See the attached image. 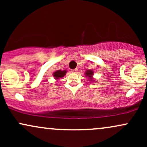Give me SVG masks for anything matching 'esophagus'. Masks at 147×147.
I'll list each match as a JSON object with an SVG mask.
<instances>
[{"mask_svg":"<svg viewBox=\"0 0 147 147\" xmlns=\"http://www.w3.org/2000/svg\"><path fill=\"white\" fill-rule=\"evenodd\" d=\"M77 71H78V69L77 68L72 69V70H71V72H72V73H76V72H77Z\"/></svg>","mask_w":147,"mask_h":147,"instance_id":"obj_1","label":"esophagus"}]
</instances>
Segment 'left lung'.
Returning a JSON list of instances; mask_svg holds the SVG:
<instances>
[{"label":"left lung","instance_id":"8db88e82","mask_svg":"<svg viewBox=\"0 0 147 147\" xmlns=\"http://www.w3.org/2000/svg\"><path fill=\"white\" fill-rule=\"evenodd\" d=\"M85 75L88 76V77H89V78H92V76L93 75V71H92V70H86V72H85Z\"/></svg>","mask_w":147,"mask_h":147}]
</instances>
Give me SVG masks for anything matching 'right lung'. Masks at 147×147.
<instances>
[{
  "label": "right lung",
  "mask_w": 147,
  "mask_h": 147,
  "mask_svg": "<svg viewBox=\"0 0 147 147\" xmlns=\"http://www.w3.org/2000/svg\"><path fill=\"white\" fill-rule=\"evenodd\" d=\"M65 73H66V70H57V71L55 72L53 74V76L54 77H55L56 79H58L59 78H62V77H64V75H65Z\"/></svg>",
  "instance_id": "obj_1"
}]
</instances>
